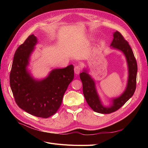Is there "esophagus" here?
<instances>
[{"mask_svg":"<svg viewBox=\"0 0 148 148\" xmlns=\"http://www.w3.org/2000/svg\"><path fill=\"white\" fill-rule=\"evenodd\" d=\"M81 70H82L81 66H80L79 65H76V66H75V68H74L75 73L77 74V75L79 74V72H80V71H81Z\"/></svg>","mask_w":148,"mask_h":148,"instance_id":"obj_1","label":"esophagus"}]
</instances>
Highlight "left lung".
Instances as JSON below:
<instances>
[{
	"label": "left lung",
	"mask_w": 148,
	"mask_h": 148,
	"mask_svg": "<svg viewBox=\"0 0 148 148\" xmlns=\"http://www.w3.org/2000/svg\"><path fill=\"white\" fill-rule=\"evenodd\" d=\"M113 40L111 42V48L122 52L127 62L128 77L127 87L120 96L112 98V104L109 106L103 105L96 87V83L86 70H84L79 74L80 79L83 83V92L88 104L96 112L100 114H110L117 110L123 106L133 96L136 89L137 63L133 52L128 42L124 39L119 31L113 34Z\"/></svg>",
	"instance_id": "left-lung-1"
}]
</instances>
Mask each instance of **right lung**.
Masks as SVG:
<instances>
[{
    "instance_id": "right-lung-1",
    "label": "right lung",
    "mask_w": 148,
    "mask_h": 148,
    "mask_svg": "<svg viewBox=\"0 0 148 148\" xmlns=\"http://www.w3.org/2000/svg\"><path fill=\"white\" fill-rule=\"evenodd\" d=\"M37 43V38L31 34L16 49L10 84L20 108L36 117L46 119L59 109L64 93L73 79L74 66L70 65L64 69H53L45 78H34L27 67Z\"/></svg>"
}]
</instances>
